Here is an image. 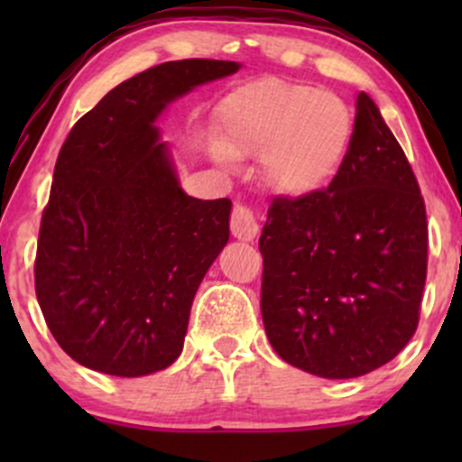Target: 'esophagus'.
I'll return each mask as SVG.
<instances>
[{
    "mask_svg": "<svg viewBox=\"0 0 462 462\" xmlns=\"http://www.w3.org/2000/svg\"><path fill=\"white\" fill-rule=\"evenodd\" d=\"M230 230L235 239L239 241H254L259 235V223L254 214L245 205H235L230 218Z\"/></svg>",
    "mask_w": 462,
    "mask_h": 462,
    "instance_id": "1",
    "label": "esophagus"
}]
</instances>
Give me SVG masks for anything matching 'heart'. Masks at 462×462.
Listing matches in <instances>:
<instances>
[{
  "instance_id": "heart-1",
  "label": "heart",
  "mask_w": 462,
  "mask_h": 462,
  "mask_svg": "<svg viewBox=\"0 0 462 462\" xmlns=\"http://www.w3.org/2000/svg\"><path fill=\"white\" fill-rule=\"evenodd\" d=\"M351 143V111L318 87L261 78L236 87L218 105V152L226 158L261 156L263 183L282 197L324 192L342 171Z\"/></svg>"
}]
</instances>
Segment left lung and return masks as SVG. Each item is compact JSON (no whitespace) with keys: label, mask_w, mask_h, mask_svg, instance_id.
Listing matches in <instances>:
<instances>
[{"label":"left lung","mask_w":462,"mask_h":462,"mask_svg":"<svg viewBox=\"0 0 462 462\" xmlns=\"http://www.w3.org/2000/svg\"><path fill=\"white\" fill-rule=\"evenodd\" d=\"M259 250L261 318L288 365L328 380L360 377L393 360L416 333L425 201L365 91L339 176L313 197L274 199Z\"/></svg>","instance_id":"obj_1"}]
</instances>
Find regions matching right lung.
I'll use <instances>...</instances> for the list:
<instances>
[{"label":"right lung","instance_id":"right-lung-1","mask_svg":"<svg viewBox=\"0 0 462 462\" xmlns=\"http://www.w3.org/2000/svg\"><path fill=\"white\" fill-rule=\"evenodd\" d=\"M179 60L111 88L60 149L42 214L35 292L69 357L106 375L167 369L205 273L230 239V199L180 188L156 120L194 87L239 71Z\"/></svg>","mask_w":462,"mask_h":462}]
</instances>
